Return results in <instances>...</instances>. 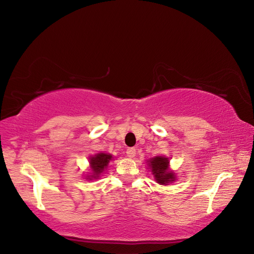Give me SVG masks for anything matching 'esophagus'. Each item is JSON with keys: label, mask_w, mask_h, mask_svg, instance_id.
<instances>
[{"label": "esophagus", "mask_w": 254, "mask_h": 254, "mask_svg": "<svg viewBox=\"0 0 254 254\" xmlns=\"http://www.w3.org/2000/svg\"><path fill=\"white\" fill-rule=\"evenodd\" d=\"M127 157L134 158V157H135V155H136V149L134 148V147L127 148Z\"/></svg>", "instance_id": "34e87169"}]
</instances>
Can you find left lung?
I'll return each mask as SVG.
<instances>
[{"mask_svg": "<svg viewBox=\"0 0 254 254\" xmlns=\"http://www.w3.org/2000/svg\"><path fill=\"white\" fill-rule=\"evenodd\" d=\"M147 163L155 177V180L159 185L167 186L177 179L174 171H170L169 169V159L165 156H156L147 160Z\"/></svg>", "mask_w": 254, "mask_h": 254, "instance_id": "left-lung-1", "label": "left lung"}]
</instances>
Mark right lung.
Returning <instances> with one entry per match:
<instances>
[{
	"instance_id": "1",
	"label": "right lung",
	"mask_w": 254,
	"mask_h": 254,
	"mask_svg": "<svg viewBox=\"0 0 254 254\" xmlns=\"http://www.w3.org/2000/svg\"><path fill=\"white\" fill-rule=\"evenodd\" d=\"M112 159V155L105 154V153H98L94 156L89 157V165L91 169L90 176H87L88 180L98 179L100 175L107 169V166L109 161Z\"/></svg>"
}]
</instances>
